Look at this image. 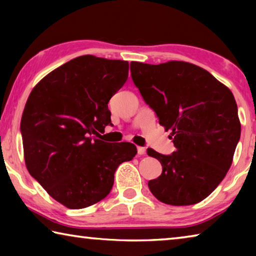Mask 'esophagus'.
Instances as JSON below:
<instances>
[{"instance_id":"obj_1","label":"esophagus","mask_w":256,"mask_h":256,"mask_svg":"<svg viewBox=\"0 0 256 256\" xmlns=\"http://www.w3.org/2000/svg\"><path fill=\"white\" fill-rule=\"evenodd\" d=\"M138 154L140 156L146 154V148H144V146H138Z\"/></svg>"}]
</instances>
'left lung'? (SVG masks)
<instances>
[{"mask_svg": "<svg viewBox=\"0 0 256 256\" xmlns=\"http://www.w3.org/2000/svg\"><path fill=\"white\" fill-rule=\"evenodd\" d=\"M130 68L176 148L170 154L146 150L162 166V175L148 182L151 193L172 206L204 200L226 176L240 138L234 94L204 68L182 60L131 62Z\"/></svg>", "mask_w": 256, "mask_h": 256, "instance_id": "left-lung-1", "label": "left lung"}]
</instances>
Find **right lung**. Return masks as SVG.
Wrapping results in <instances>:
<instances>
[{
	"label": "right lung",
	"mask_w": 256,
	"mask_h": 256,
	"mask_svg": "<svg viewBox=\"0 0 256 256\" xmlns=\"http://www.w3.org/2000/svg\"><path fill=\"white\" fill-rule=\"evenodd\" d=\"M128 76V63L92 55L68 60L32 89L20 131L26 166L50 196L70 209L102 200L136 146L99 140L110 124L108 102Z\"/></svg>",
	"instance_id": "right-lung-1"
}]
</instances>
